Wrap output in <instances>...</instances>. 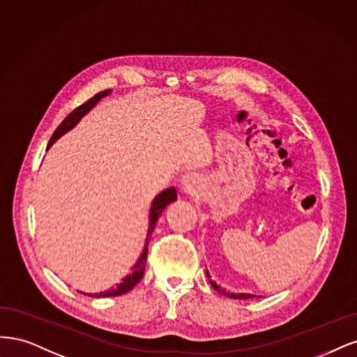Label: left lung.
Wrapping results in <instances>:
<instances>
[{
	"mask_svg": "<svg viewBox=\"0 0 357 357\" xmlns=\"http://www.w3.org/2000/svg\"><path fill=\"white\" fill-rule=\"evenodd\" d=\"M206 275H208V279H211V275H209V273L206 271ZM211 284L213 286V289L216 291V292H220V294H222V295H225V296H228V298H234V300H249V298H252L254 295H250V294H228L227 291H222L220 286H218L215 282H212L211 280Z\"/></svg>",
	"mask_w": 357,
	"mask_h": 357,
	"instance_id": "obj_1",
	"label": "left lung"
}]
</instances>
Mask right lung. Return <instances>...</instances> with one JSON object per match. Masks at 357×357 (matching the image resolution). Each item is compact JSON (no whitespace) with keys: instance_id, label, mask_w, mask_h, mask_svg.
I'll return each instance as SVG.
<instances>
[{"instance_id":"1","label":"right lung","mask_w":357,"mask_h":357,"mask_svg":"<svg viewBox=\"0 0 357 357\" xmlns=\"http://www.w3.org/2000/svg\"><path fill=\"white\" fill-rule=\"evenodd\" d=\"M111 90H103V91H99V93H96L93 98H90L87 102H84L83 105L77 107L71 114H68L66 119L57 126V129L54 130V133L52 135L50 141H49V145H52L56 139H59V137L62 135H65L68 130H71L74 126L82 120L86 114L93 108L96 103L102 99L105 98L107 95H109ZM176 200V191L175 188H167L165 190L162 194H158L155 200L153 202V208H151V213H149V228H148V236H146V243H145V249L142 252L141 258L137 259L136 266L133 267V271L132 274H129L128 278H126L117 287H114V289H109L107 292H100V294H90L89 296H96V298H107V296H119V295H123V294H128L129 291H132L133 287L141 282V279L144 278V271H145V264H146V255H148V243H149V238H151V234L154 231V227L157 224V220L158 216L162 215V212L166 209V206L170 204L172 202Z\"/></svg>"}]
</instances>
